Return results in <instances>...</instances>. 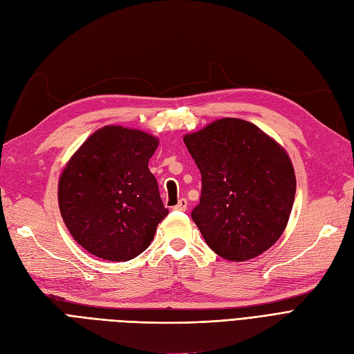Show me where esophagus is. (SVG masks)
Instances as JSON below:
<instances>
[{"label":"esophagus","mask_w":354,"mask_h":354,"mask_svg":"<svg viewBox=\"0 0 354 354\" xmlns=\"http://www.w3.org/2000/svg\"><path fill=\"white\" fill-rule=\"evenodd\" d=\"M186 208H187V201L185 198L180 199L177 205L173 207V209H176V211H186Z\"/></svg>","instance_id":"esophagus-1"}]
</instances>
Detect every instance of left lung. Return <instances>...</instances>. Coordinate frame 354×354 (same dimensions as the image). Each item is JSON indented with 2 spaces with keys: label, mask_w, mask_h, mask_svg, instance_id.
Returning a JSON list of instances; mask_svg holds the SVG:
<instances>
[{
  "label": "left lung",
  "mask_w": 354,
  "mask_h": 354,
  "mask_svg": "<svg viewBox=\"0 0 354 354\" xmlns=\"http://www.w3.org/2000/svg\"><path fill=\"white\" fill-rule=\"evenodd\" d=\"M183 140L202 176L192 218L207 245L229 261L269 250L282 236L295 198V173L285 149L238 118H221Z\"/></svg>",
  "instance_id": "8db88e82"
}]
</instances>
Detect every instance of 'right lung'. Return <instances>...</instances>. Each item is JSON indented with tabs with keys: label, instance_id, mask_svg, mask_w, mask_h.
I'll list each match as a JSON object with an SVG mask.
<instances>
[{
	"label": "right lung",
	"instance_id": "1",
	"mask_svg": "<svg viewBox=\"0 0 354 354\" xmlns=\"http://www.w3.org/2000/svg\"><path fill=\"white\" fill-rule=\"evenodd\" d=\"M159 138L106 125L75 152L59 178V208L72 238L108 261H128L153 241L168 216L149 159Z\"/></svg>",
	"mask_w": 354,
	"mask_h": 354
}]
</instances>
